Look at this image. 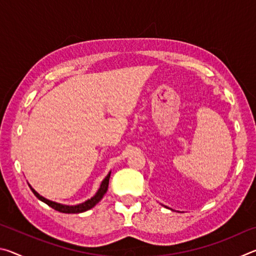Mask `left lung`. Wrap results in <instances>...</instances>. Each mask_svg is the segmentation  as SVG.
<instances>
[{
	"label": "left lung",
	"instance_id": "1",
	"mask_svg": "<svg viewBox=\"0 0 256 256\" xmlns=\"http://www.w3.org/2000/svg\"><path fill=\"white\" fill-rule=\"evenodd\" d=\"M166 208H167V206H166Z\"/></svg>",
	"mask_w": 256,
	"mask_h": 256
}]
</instances>
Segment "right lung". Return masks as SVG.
<instances>
[{
    "mask_svg": "<svg viewBox=\"0 0 256 256\" xmlns=\"http://www.w3.org/2000/svg\"><path fill=\"white\" fill-rule=\"evenodd\" d=\"M110 172H108V175L105 177V180L102 182L100 184V188L97 190V193L94 194V196L89 198V200H86L84 203H80V204H76V206H66V204H60V203H56L54 201H50V200H47L44 196H42L38 194L36 190H34L32 186L29 185L30 190H32V193L34 196H37V198H40V201H42L44 203H46L47 206H50V208H53L54 210L58 211V212H63V214H81V212H84L86 210H90L92 208H94V206L97 204V203L102 200V196H105V193L107 192L108 190V183H110Z\"/></svg>",
    "mask_w": 256,
    "mask_h": 256,
    "instance_id": "obj_1",
    "label": "right lung"
}]
</instances>
